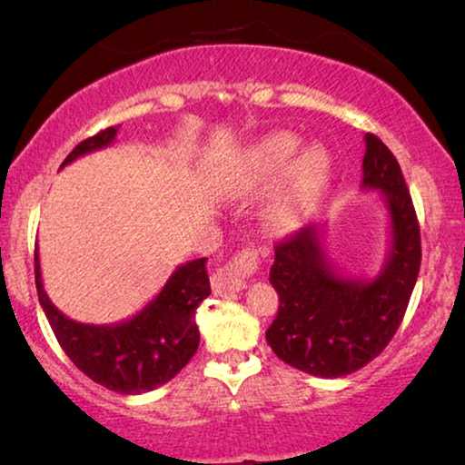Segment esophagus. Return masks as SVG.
Listing matches in <instances>:
<instances>
[{"label": "esophagus", "mask_w": 465, "mask_h": 465, "mask_svg": "<svg viewBox=\"0 0 465 465\" xmlns=\"http://www.w3.org/2000/svg\"><path fill=\"white\" fill-rule=\"evenodd\" d=\"M256 269H258L256 252L252 250L239 252L237 256L231 258L224 266H220V269L215 271V275L212 279L213 292L218 296L237 294V292L245 288V279L250 277Z\"/></svg>", "instance_id": "esophagus-1"}]
</instances>
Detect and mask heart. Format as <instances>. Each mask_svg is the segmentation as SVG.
I'll list each match as a JSON object with an SVG mask.
<instances>
[{"label": "heart", "instance_id": "heart-1", "mask_svg": "<svg viewBox=\"0 0 465 465\" xmlns=\"http://www.w3.org/2000/svg\"><path fill=\"white\" fill-rule=\"evenodd\" d=\"M301 139L292 133L279 131L256 143L247 156L245 190H256L264 183L277 180L283 173L287 163L296 154ZM330 175V156L322 145H309L298 154L283 182L266 207V226L275 234L294 232L304 213Z\"/></svg>", "mask_w": 465, "mask_h": 465}]
</instances>
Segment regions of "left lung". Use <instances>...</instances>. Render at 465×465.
Returning a JSON list of instances; mask_svg holds the SVG:
<instances>
[{"instance_id":"1","label":"left lung","mask_w":465,"mask_h":465,"mask_svg":"<svg viewBox=\"0 0 465 465\" xmlns=\"http://www.w3.org/2000/svg\"><path fill=\"white\" fill-rule=\"evenodd\" d=\"M364 139L361 188L379 190L391 222L390 253L379 275H341L317 226L279 241L271 266L279 311L266 342L279 360L313 377H345L383 351L402 323L421 266L417 213L396 156L372 133Z\"/></svg>"}]
</instances>
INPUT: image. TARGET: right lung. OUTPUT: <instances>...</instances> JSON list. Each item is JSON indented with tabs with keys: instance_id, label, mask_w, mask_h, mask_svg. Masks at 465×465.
<instances>
[{
	"instance_id": "add662e5",
	"label": "right lung",
	"mask_w": 465,
	"mask_h": 465,
	"mask_svg": "<svg viewBox=\"0 0 465 465\" xmlns=\"http://www.w3.org/2000/svg\"><path fill=\"white\" fill-rule=\"evenodd\" d=\"M118 126H110L80 142L61 167L88 152L110 145L116 139ZM205 262L207 258H199L177 266L154 301L131 320L112 326L74 322L50 302L44 292L37 247L35 288L50 328L67 358L94 383L124 396H135L173 379L199 349L201 336L194 313L212 294Z\"/></svg>"
}]
</instances>
